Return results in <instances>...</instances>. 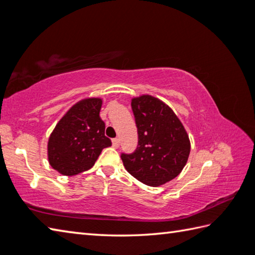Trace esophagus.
<instances>
[{
	"label": "esophagus",
	"instance_id": "34e87169",
	"mask_svg": "<svg viewBox=\"0 0 255 255\" xmlns=\"http://www.w3.org/2000/svg\"><path fill=\"white\" fill-rule=\"evenodd\" d=\"M113 146L115 148H118L119 147V139H118V138H114V139H113Z\"/></svg>",
	"mask_w": 255,
	"mask_h": 255
}]
</instances>
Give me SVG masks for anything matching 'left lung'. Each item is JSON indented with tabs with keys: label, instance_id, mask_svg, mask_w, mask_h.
<instances>
[{
	"label": "left lung",
	"instance_id": "obj_1",
	"mask_svg": "<svg viewBox=\"0 0 255 255\" xmlns=\"http://www.w3.org/2000/svg\"><path fill=\"white\" fill-rule=\"evenodd\" d=\"M138 146L122 154L127 172L148 186L174 179L186 165L191 142L177 116L158 98L143 95L131 100Z\"/></svg>",
	"mask_w": 255,
	"mask_h": 255
}]
</instances>
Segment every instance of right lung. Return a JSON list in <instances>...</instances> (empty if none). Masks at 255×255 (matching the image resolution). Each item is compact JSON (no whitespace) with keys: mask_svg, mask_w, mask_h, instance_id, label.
Here are the masks:
<instances>
[{"mask_svg":"<svg viewBox=\"0 0 255 255\" xmlns=\"http://www.w3.org/2000/svg\"><path fill=\"white\" fill-rule=\"evenodd\" d=\"M101 105L99 98L79 101L53 129L48 141V158L60 174L73 176L90 169L101 150L112 146L99 116Z\"/></svg>","mask_w":255,"mask_h":255,"instance_id":"add662e5","label":"right lung"}]
</instances>
